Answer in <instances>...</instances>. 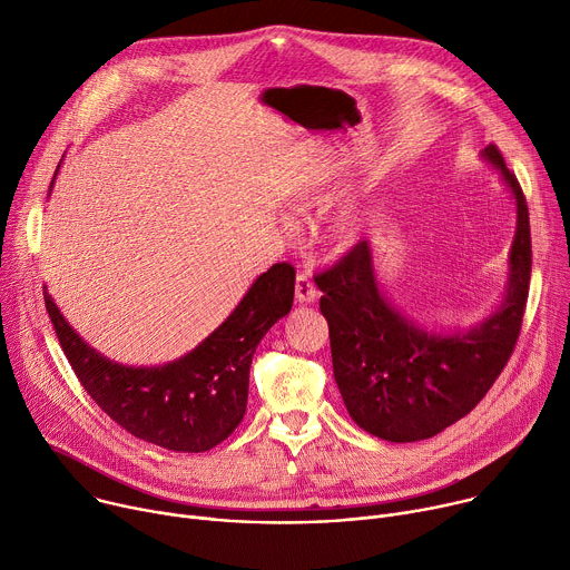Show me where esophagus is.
Instances as JSON below:
<instances>
[{
  "label": "esophagus",
  "instance_id": "1",
  "mask_svg": "<svg viewBox=\"0 0 570 570\" xmlns=\"http://www.w3.org/2000/svg\"><path fill=\"white\" fill-rule=\"evenodd\" d=\"M315 297H317V291H315V286H313L308 273H306V271L297 273V279H295V299H297L299 304H311Z\"/></svg>",
  "mask_w": 570,
  "mask_h": 570
}]
</instances>
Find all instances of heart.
Wrapping results in <instances>:
<instances>
[{
    "instance_id": "heart-1",
    "label": "heart",
    "mask_w": 570,
    "mask_h": 570,
    "mask_svg": "<svg viewBox=\"0 0 570 570\" xmlns=\"http://www.w3.org/2000/svg\"><path fill=\"white\" fill-rule=\"evenodd\" d=\"M358 234V223L352 214H341L336 216L327 227L322 232V243L332 250H343L350 243H354Z\"/></svg>"
}]
</instances>
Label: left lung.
Returning a JSON list of instances; mask_svg holds the SVG:
<instances>
[{
    "label": "left lung",
    "instance_id": "1",
    "mask_svg": "<svg viewBox=\"0 0 570 570\" xmlns=\"http://www.w3.org/2000/svg\"><path fill=\"white\" fill-rule=\"evenodd\" d=\"M482 157L517 200V232L503 304L473 330L433 334L396 311L379 288L367 240L315 275L347 413L381 440H426L469 415L508 365L521 334L532 271L528 203L494 144Z\"/></svg>",
    "mask_w": 570,
    "mask_h": 570
}]
</instances>
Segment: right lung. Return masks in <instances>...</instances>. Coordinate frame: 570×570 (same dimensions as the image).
I'll return each mask as SVG.
<instances>
[{
	"mask_svg": "<svg viewBox=\"0 0 570 570\" xmlns=\"http://www.w3.org/2000/svg\"><path fill=\"white\" fill-rule=\"evenodd\" d=\"M293 293L295 268L275 264L196 350L157 367H128L101 356L69 327L47 288L45 304L73 374L112 422L148 444L203 453L246 415L255 350L291 311Z\"/></svg>",
	"mask_w": 570,
	"mask_h": 570,
	"instance_id": "right-lung-1",
	"label": "right lung"
}]
</instances>
